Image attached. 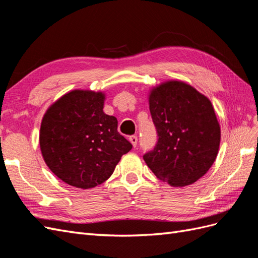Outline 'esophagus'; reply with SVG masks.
<instances>
[{
    "instance_id": "obj_1",
    "label": "esophagus",
    "mask_w": 258,
    "mask_h": 258,
    "mask_svg": "<svg viewBox=\"0 0 258 258\" xmlns=\"http://www.w3.org/2000/svg\"><path fill=\"white\" fill-rule=\"evenodd\" d=\"M129 141L134 145V147H137L138 144V137L137 136H130L129 137Z\"/></svg>"
}]
</instances>
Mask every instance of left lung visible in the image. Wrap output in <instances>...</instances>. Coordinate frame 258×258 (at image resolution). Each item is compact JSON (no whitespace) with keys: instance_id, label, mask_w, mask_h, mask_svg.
Returning <instances> with one entry per match:
<instances>
[{"instance_id":"left-lung-1","label":"left lung","mask_w":258,"mask_h":258,"mask_svg":"<svg viewBox=\"0 0 258 258\" xmlns=\"http://www.w3.org/2000/svg\"><path fill=\"white\" fill-rule=\"evenodd\" d=\"M150 111L157 143L143 159L160 181L183 187L204 176L217 156L221 128L211 101L171 81L152 90Z\"/></svg>"}]
</instances>
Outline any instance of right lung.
<instances>
[{
	"label": "right lung",
	"instance_id": "1",
	"mask_svg": "<svg viewBox=\"0 0 258 258\" xmlns=\"http://www.w3.org/2000/svg\"><path fill=\"white\" fill-rule=\"evenodd\" d=\"M104 95L73 90L43 117L40 146L46 165L64 183L88 189L112 175L132 144L117 131V119L103 112Z\"/></svg>",
	"mask_w": 258,
	"mask_h": 258
}]
</instances>
